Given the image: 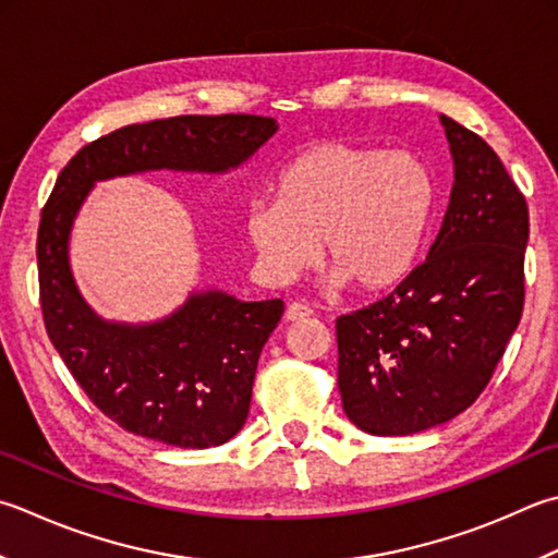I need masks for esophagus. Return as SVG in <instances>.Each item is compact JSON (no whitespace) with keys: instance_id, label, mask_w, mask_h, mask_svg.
Here are the masks:
<instances>
[{"instance_id":"obj_1","label":"esophagus","mask_w":558,"mask_h":558,"mask_svg":"<svg viewBox=\"0 0 558 558\" xmlns=\"http://www.w3.org/2000/svg\"><path fill=\"white\" fill-rule=\"evenodd\" d=\"M312 314H314V310L307 307V304L292 302V304H288V310H286V319L288 322H304V319H310Z\"/></svg>"}]
</instances>
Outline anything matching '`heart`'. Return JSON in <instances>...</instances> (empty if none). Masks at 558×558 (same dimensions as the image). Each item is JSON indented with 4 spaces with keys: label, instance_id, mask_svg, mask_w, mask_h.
<instances>
[{
    "label": "heart",
    "instance_id": "obj_1",
    "mask_svg": "<svg viewBox=\"0 0 558 558\" xmlns=\"http://www.w3.org/2000/svg\"><path fill=\"white\" fill-rule=\"evenodd\" d=\"M435 207V179L411 151L326 140L280 169L276 201L248 203L244 227L272 278L310 266L322 242L331 286H397L416 266Z\"/></svg>",
    "mask_w": 558,
    "mask_h": 558
}]
</instances>
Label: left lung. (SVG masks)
I'll use <instances>...</instances> for the list:
<instances>
[{"label": "left lung", "mask_w": 558, "mask_h": 558, "mask_svg": "<svg viewBox=\"0 0 558 558\" xmlns=\"http://www.w3.org/2000/svg\"><path fill=\"white\" fill-rule=\"evenodd\" d=\"M440 120L454 183L428 256L387 298L336 319L343 411L373 435H413L472 407L525 304V195L482 137Z\"/></svg>", "instance_id": "left-lung-1"}]
</instances>
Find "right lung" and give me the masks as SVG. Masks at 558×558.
I'll return each mask as SVG.
<instances>
[{"label": "right lung", "mask_w": 558, "mask_h": 558, "mask_svg": "<svg viewBox=\"0 0 558 558\" xmlns=\"http://www.w3.org/2000/svg\"><path fill=\"white\" fill-rule=\"evenodd\" d=\"M276 130L272 118L246 113L125 125L84 145L54 181L36 246L43 322L84 395L128 433L183 450L234 438L248 416L260 351L286 304L207 290L155 324L104 322L70 270L74 217L96 181L157 169L225 173Z\"/></svg>", "instance_id": "1"}]
</instances>
